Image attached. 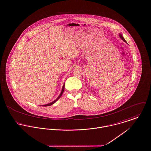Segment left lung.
Listing matches in <instances>:
<instances>
[{"label": "left lung", "instance_id": "8db88e82", "mask_svg": "<svg viewBox=\"0 0 151 151\" xmlns=\"http://www.w3.org/2000/svg\"><path fill=\"white\" fill-rule=\"evenodd\" d=\"M119 37H121V39H122L123 41H124V42H126V40H125V39H124V37L122 36V35L121 34H119Z\"/></svg>", "mask_w": 151, "mask_h": 151}]
</instances>
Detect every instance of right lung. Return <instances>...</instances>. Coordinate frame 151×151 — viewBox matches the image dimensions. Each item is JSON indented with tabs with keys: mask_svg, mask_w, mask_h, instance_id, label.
<instances>
[{
	"mask_svg": "<svg viewBox=\"0 0 151 151\" xmlns=\"http://www.w3.org/2000/svg\"><path fill=\"white\" fill-rule=\"evenodd\" d=\"M64 89H65V83H64V84H63V87H62V91H61V93H60V95H59V96H58V97H57V99L54 100V101H52V102H51V103H48V104H45V105H42V106H44V107H46V106H51V105H52L53 104H54L55 102L62 96V94H63V92H64Z\"/></svg>",
	"mask_w": 151,
	"mask_h": 151,
	"instance_id": "right-lung-1",
	"label": "right lung"
}]
</instances>
